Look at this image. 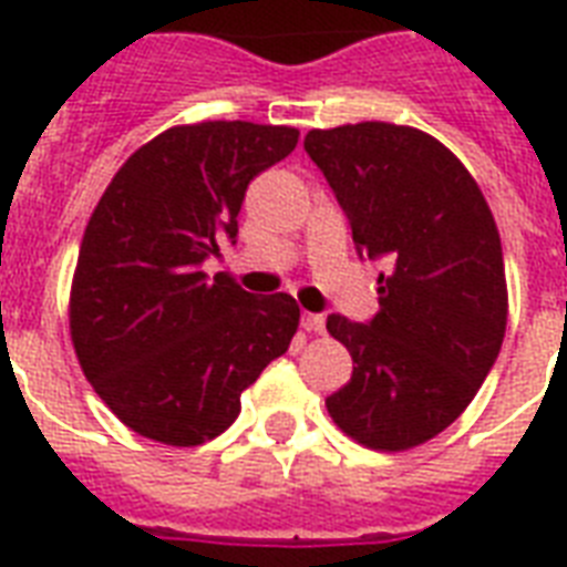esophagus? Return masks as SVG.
Segmentation results:
<instances>
[{
  "instance_id": "1",
  "label": "esophagus",
  "mask_w": 567,
  "mask_h": 567,
  "mask_svg": "<svg viewBox=\"0 0 567 567\" xmlns=\"http://www.w3.org/2000/svg\"><path fill=\"white\" fill-rule=\"evenodd\" d=\"M302 327H306V332L320 336V332L327 329V318H323V315H311V311H306V315H302Z\"/></svg>"
}]
</instances>
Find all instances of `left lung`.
<instances>
[{"mask_svg": "<svg viewBox=\"0 0 567 567\" xmlns=\"http://www.w3.org/2000/svg\"><path fill=\"white\" fill-rule=\"evenodd\" d=\"M302 146L359 256L385 261L377 318L327 320L353 355L327 409L364 447H417L465 412L501 353L509 293L497 223L465 164L421 128L368 120L311 128Z\"/></svg>", "mask_w": 567, "mask_h": 567, "instance_id": "obj_1", "label": "left lung"}]
</instances>
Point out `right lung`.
<instances>
[{"label": "right lung", "instance_id": "obj_1", "mask_svg": "<svg viewBox=\"0 0 567 567\" xmlns=\"http://www.w3.org/2000/svg\"><path fill=\"white\" fill-rule=\"evenodd\" d=\"M291 126H173L111 179L84 229L70 336L93 391L144 439L196 447L229 430L240 394L300 327L291 293L252 297L203 270L235 244L247 185L297 146Z\"/></svg>", "mask_w": 567, "mask_h": 567}]
</instances>
